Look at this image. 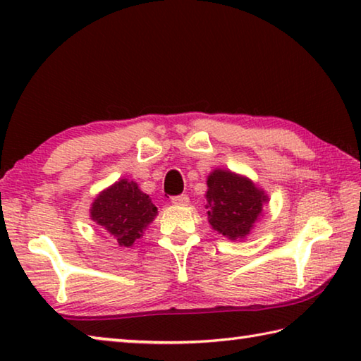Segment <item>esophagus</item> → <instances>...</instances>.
Segmentation results:
<instances>
[{
  "instance_id": "1",
  "label": "esophagus",
  "mask_w": 361,
  "mask_h": 361,
  "mask_svg": "<svg viewBox=\"0 0 361 361\" xmlns=\"http://www.w3.org/2000/svg\"><path fill=\"white\" fill-rule=\"evenodd\" d=\"M172 204H175V205H188V204H189V197H188V194L173 195V197H172Z\"/></svg>"
}]
</instances>
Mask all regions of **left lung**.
Instances as JSON below:
<instances>
[{
  "mask_svg": "<svg viewBox=\"0 0 361 361\" xmlns=\"http://www.w3.org/2000/svg\"><path fill=\"white\" fill-rule=\"evenodd\" d=\"M207 185V209L212 228L231 240L243 239L259 216L262 202H267L264 192L250 180L226 170L210 173Z\"/></svg>",
  "mask_w": 361,
  "mask_h": 361,
  "instance_id": "left-lung-1",
  "label": "left lung"
}]
</instances>
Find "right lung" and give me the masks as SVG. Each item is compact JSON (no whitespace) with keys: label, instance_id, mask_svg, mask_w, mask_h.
I'll use <instances>...</instances> for the list:
<instances>
[{"label":"right lung","instance_id":"add662e5","mask_svg":"<svg viewBox=\"0 0 361 361\" xmlns=\"http://www.w3.org/2000/svg\"><path fill=\"white\" fill-rule=\"evenodd\" d=\"M156 213L149 195L140 191L137 183L121 180L95 199L90 216L114 235L121 247H130Z\"/></svg>","mask_w":361,"mask_h":361}]
</instances>
